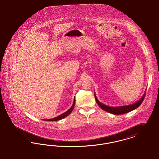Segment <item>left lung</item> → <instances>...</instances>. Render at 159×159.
Wrapping results in <instances>:
<instances>
[{"mask_svg":"<svg viewBox=\"0 0 159 159\" xmlns=\"http://www.w3.org/2000/svg\"><path fill=\"white\" fill-rule=\"evenodd\" d=\"M145 96V93L143 94V96H142V98L140 100L138 101L137 102L134 103V104L127 105V106H121V107H108V106L102 104L99 100H98L95 94H94V98H95V99H96L98 105L104 111L109 112V113L115 114V115H121V114L129 112L134 109L137 108L138 107H139L144 99Z\"/></svg>","mask_w":159,"mask_h":159,"instance_id":"8db88e82","label":"left lung"}]
</instances>
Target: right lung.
<instances>
[{"label":"right lung","instance_id":"1","mask_svg":"<svg viewBox=\"0 0 159 159\" xmlns=\"http://www.w3.org/2000/svg\"><path fill=\"white\" fill-rule=\"evenodd\" d=\"M75 99H74L72 106L70 107V108L69 109H68L66 112H64L63 114L60 115V116H57V117H55V118H51V119H49V120H46V121H57V120H61V119H63V118L67 117V116L69 115V114L71 113V112L72 111V110H73V109H74V106H75Z\"/></svg>","mask_w":159,"mask_h":159}]
</instances>
